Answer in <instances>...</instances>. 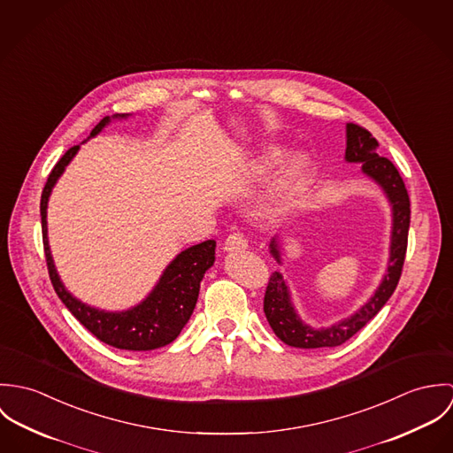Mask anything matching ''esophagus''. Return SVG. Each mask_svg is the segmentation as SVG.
Segmentation results:
<instances>
[{
	"label": "esophagus",
	"instance_id": "esophagus-1",
	"mask_svg": "<svg viewBox=\"0 0 453 453\" xmlns=\"http://www.w3.org/2000/svg\"><path fill=\"white\" fill-rule=\"evenodd\" d=\"M248 248V239L242 232H235V234H230L225 241V246L223 250L226 253H237V251H244Z\"/></svg>",
	"mask_w": 453,
	"mask_h": 453
}]
</instances>
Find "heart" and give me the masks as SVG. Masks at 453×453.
<instances>
[{"instance_id": "1", "label": "heart", "mask_w": 453, "mask_h": 453, "mask_svg": "<svg viewBox=\"0 0 453 453\" xmlns=\"http://www.w3.org/2000/svg\"><path fill=\"white\" fill-rule=\"evenodd\" d=\"M280 158H282L280 148H275V146L266 148L258 160L251 162L250 169L255 174H263L270 167H273ZM305 171H307V158L303 155L291 157L289 162H286L280 167V171L275 174V178L268 185L266 194L263 195V200L259 205L263 216L277 218L295 205L303 187Z\"/></svg>"}]
</instances>
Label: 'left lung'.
I'll return each mask as SVG.
<instances>
[{"mask_svg":"<svg viewBox=\"0 0 453 453\" xmlns=\"http://www.w3.org/2000/svg\"><path fill=\"white\" fill-rule=\"evenodd\" d=\"M345 160L361 164L363 173L372 178L384 194L388 195L392 207V232H390V258H388V273L384 275L380 286L373 293V296L350 318L331 324L327 327L316 329L303 323L296 314L289 288L282 277V273L273 272L268 279V286L265 291L263 311L266 321L273 333L291 347L298 349H321V347H336L345 343L352 334H356L363 326L370 323L380 309L388 303L392 296L403 270V263L406 257L408 246V228H410V196L403 178L399 176L394 164L380 157L379 141L361 126L347 124V148ZM272 257L280 263V251L275 239L270 242Z\"/></svg>","mask_w":453,"mask_h":453,"instance_id":"1","label":"left lung"}]
</instances>
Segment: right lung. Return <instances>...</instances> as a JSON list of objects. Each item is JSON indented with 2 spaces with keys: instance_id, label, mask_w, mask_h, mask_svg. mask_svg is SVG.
<instances>
[{
  "instance_id": "right-lung-1",
  "label": "right lung",
  "mask_w": 453,
  "mask_h": 453,
  "mask_svg": "<svg viewBox=\"0 0 453 453\" xmlns=\"http://www.w3.org/2000/svg\"><path fill=\"white\" fill-rule=\"evenodd\" d=\"M126 117L129 115H113V119ZM110 122V117L103 119L92 129L90 137L99 134ZM80 146L69 148L56 164V167L49 174L40 202L43 248L52 286L67 311L101 342L122 350H153L164 347L178 338V334L194 314L195 303L200 291V280L205 270H209L214 263L216 242L205 241L181 251L167 265L153 291L139 305L129 311L106 312L76 300L65 289L50 255L47 237V203L54 185L58 183V180L65 173V165L73 160Z\"/></svg>"
}]
</instances>
